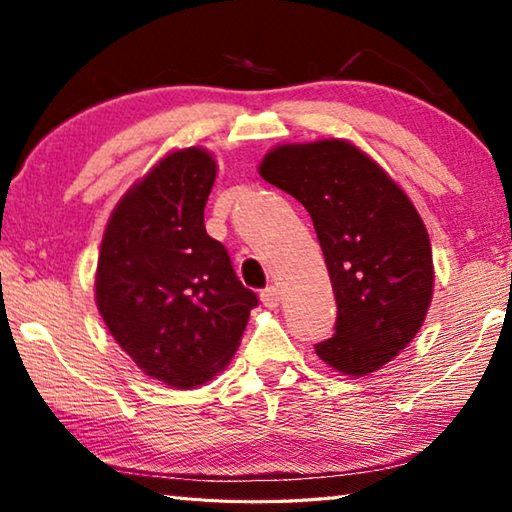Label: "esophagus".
<instances>
[{
  "mask_svg": "<svg viewBox=\"0 0 512 512\" xmlns=\"http://www.w3.org/2000/svg\"><path fill=\"white\" fill-rule=\"evenodd\" d=\"M280 289L277 287H266L264 291H262V302H264V307H268V309H275L277 305H280Z\"/></svg>",
  "mask_w": 512,
  "mask_h": 512,
  "instance_id": "obj_1",
  "label": "esophagus"
}]
</instances>
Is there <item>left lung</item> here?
<instances>
[{"instance_id": "obj_1", "label": "left lung", "mask_w": 512, "mask_h": 512, "mask_svg": "<svg viewBox=\"0 0 512 512\" xmlns=\"http://www.w3.org/2000/svg\"><path fill=\"white\" fill-rule=\"evenodd\" d=\"M259 176L305 205L323 248L339 314L318 357L350 377L386 366L420 332L433 296L431 241L411 198L336 137L275 146Z\"/></svg>"}]
</instances>
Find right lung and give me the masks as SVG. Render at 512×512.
Instances as JSON below:
<instances>
[{
	"label": "right lung",
	"mask_w": 512,
	"mask_h": 512,
	"mask_svg": "<svg viewBox=\"0 0 512 512\" xmlns=\"http://www.w3.org/2000/svg\"><path fill=\"white\" fill-rule=\"evenodd\" d=\"M216 160L201 146L171 151L112 210L94 300L112 339L144 375L196 388L228 366L257 296L205 232Z\"/></svg>",
	"instance_id": "1"
}]
</instances>
